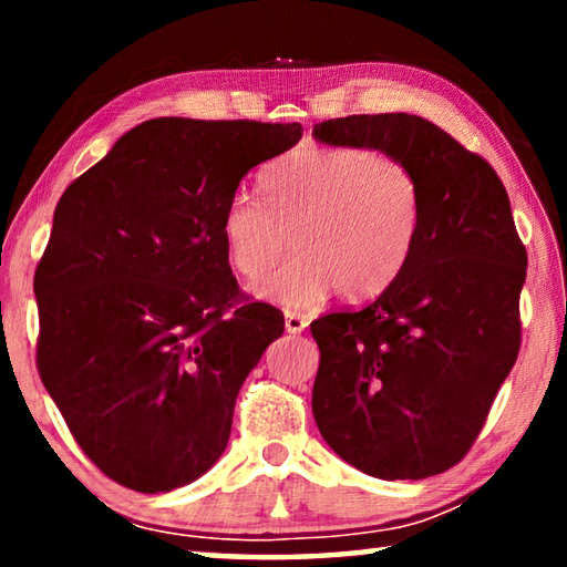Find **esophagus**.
Returning a JSON list of instances; mask_svg holds the SVG:
<instances>
[{"label": "esophagus", "mask_w": 567, "mask_h": 567, "mask_svg": "<svg viewBox=\"0 0 567 567\" xmlns=\"http://www.w3.org/2000/svg\"><path fill=\"white\" fill-rule=\"evenodd\" d=\"M307 318H302L300 312H287L285 315V330L290 332V334H300V332H305V328H307Z\"/></svg>", "instance_id": "34e87169"}]
</instances>
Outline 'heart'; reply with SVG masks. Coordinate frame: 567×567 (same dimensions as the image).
Masks as SVG:
<instances>
[{
  "instance_id": "heart-1",
  "label": "heart",
  "mask_w": 567,
  "mask_h": 567,
  "mask_svg": "<svg viewBox=\"0 0 567 567\" xmlns=\"http://www.w3.org/2000/svg\"><path fill=\"white\" fill-rule=\"evenodd\" d=\"M265 199L237 192L223 215L235 270L257 280L290 249V262L255 285L265 300L307 310L332 290L348 300L385 292L415 252L422 195L415 172L385 150L302 147L262 172Z\"/></svg>"
}]
</instances>
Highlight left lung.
Here are the masks:
<instances>
[{
	"label": "left lung",
	"mask_w": 567,
	"mask_h": 567,
	"mask_svg": "<svg viewBox=\"0 0 567 567\" xmlns=\"http://www.w3.org/2000/svg\"><path fill=\"white\" fill-rule=\"evenodd\" d=\"M324 145L385 150L415 172L422 227L410 262L362 310L310 324L312 415L344 463L422 480L473 447L520 352L527 252L491 162L417 114L315 124Z\"/></svg>",
	"instance_id": "obj_1"
}]
</instances>
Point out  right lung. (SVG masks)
Wrapping results in <instances>:
<instances>
[{"label": "right lung", "mask_w": 567, "mask_h": 567, "mask_svg": "<svg viewBox=\"0 0 567 567\" xmlns=\"http://www.w3.org/2000/svg\"><path fill=\"white\" fill-rule=\"evenodd\" d=\"M300 137L297 122L157 117L64 189L34 272L37 370L114 483L169 493L225 453L285 318L239 290L223 215L247 172Z\"/></svg>", "instance_id": "right-lung-1"}]
</instances>
